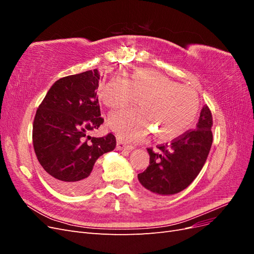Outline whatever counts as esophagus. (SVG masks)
<instances>
[{"label":"esophagus","mask_w":254,"mask_h":254,"mask_svg":"<svg viewBox=\"0 0 254 254\" xmlns=\"http://www.w3.org/2000/svg\"><path fill=\"white\" fill-rule=\"evenodd\" d=\"M117 147H118L119 150H122V149H127V150L133 149V146L132 145H129V144L125 143V142H123L122 140H118Z\"/></svg>","instance_id":"esophagus-1"}]
</instances>
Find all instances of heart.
<instances>
[{"instance_id":"1","label":"heart","mask_w":254,"mask_h":254,"mask_svg":"<svg viewBox=\"0 0 254 254\" xmlns=\"http://www.w3.org/2000/svg\"><path fill=\"white\" fill-rule=\"evenodd\" d=\"M139 96L140 108L118 111L109 119V125L121 139L141 140L149 131L168 140L186 130L196 117L199 98L194 89L179 84L150 68H139L127 79L111 78L99 91V98L109 108L119 109Z\"/></svg>"}]
</instances>
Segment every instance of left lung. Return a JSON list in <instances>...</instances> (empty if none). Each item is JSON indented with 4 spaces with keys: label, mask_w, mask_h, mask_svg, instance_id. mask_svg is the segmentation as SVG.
<instances>
[{
    "label": "left lung",
    "mask_w": 254,
    "mask_h": 254,
    "mask_svg": "<svg viewBox=\"0 0 254 254\" xmlns=\"http://www.w3.org/2000/svg\"><path fill=\"white\" fill-rule=\"evenodd\" d=\"M213 118L203 106L195 129H190L171 143L148 147L149 165L137 175L140 183L158 195H174L187 189L200 173L213 142Z\"/></svg>",
    "instance_id": "obj_1"
}]
</instances>
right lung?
Masks as SVG:
<instances>
[{"mask_svg":"<svg viewBox=\"0 0 254 254\" xmlns=\"http://www.w3.org/2000/svg\"><path fill=\"white\" fill-rule=\"evenodd\" d=\"M98 80L97 68L60 78L35 115V153L47 179L61 193L77 195L93 188L101 172L98 158L117 145L111 132L89 135L104 123L96 95Z\"/></svg>","mask_w":254,"mask_h":254,"instance_id":"right-lung-1","label":"right lung"}]
</instances>
